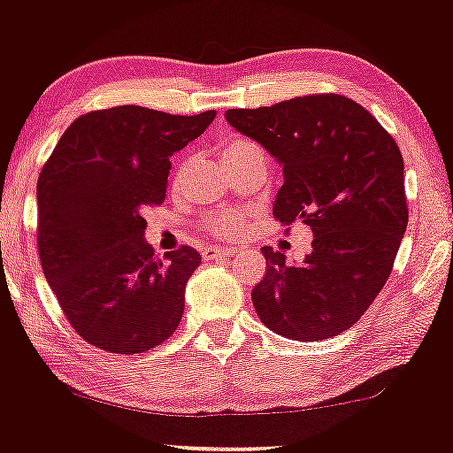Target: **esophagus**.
<instances>
[{"label":"esophagus","instance_id":"34e87169","mask_svg":"<svg viewBox=\"0 0 453 453\" xmlns=\"http://www.w3.org/2000/svg\"><path fill=\"white\" fill-rule=\"evenodd\" d=\"M232 256H234L232 249H219V247L202 249V257H204L206 262H211V259H230Z\"/></svg>","mask_w":453,"mask_h":453}]
</instances>
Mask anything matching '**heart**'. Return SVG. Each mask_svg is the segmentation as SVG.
<instances>
[{
    "label": "heart",
    "instance_id": "obj_1",
    "mask_svg": "<svg viewBox=\"0 0 453 453\" xmlns=\"http://www.w3.org/2000/svg\"><path fill=\"white\" fill-rule=\"evenodd\" d=\"M251 149H256V144H253L251 140L230 138V140H226V142L219 144L217 153H219L223 164L230 168L232 164H236V161ZM185 170H187V161H183V164L179 165V173H176V176H174V185L180 183ZM244 223H247V212L238 211V209H230V211H221V212H217V215H212L211 219L206 221V230H209L211 234H215V236L227 238V236H234V234L241 232L244 227Z\"/></svg>",
    "mask_w": 453,
    "mask_h": 453
}]
</instances>
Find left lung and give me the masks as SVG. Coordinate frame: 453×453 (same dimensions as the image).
Returning <instances> with one entry per match:
<instances>
[{
    "label": "left lung",
    "instance_id": "1",
    "mask_svg": "<svg viewBox=\"0 0 453 453\" xmlns=\"http://www.w3.org/2000/svg\"><path fill=\"white\" fill-rule=\"evenodd\" d=\"M226 119L283 165L274 219L303 221L313 232V251L300 264L262 247L266 274L251 294L259 319L303 342L341 334L383 289L407 230L396 140L339 93L232 108Z\"/></svg>",
    "mask_w": 453,
    "mask_h": 453
}]
</instances>
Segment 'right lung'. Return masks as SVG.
<instances>
[{
  "mask_svg": "<svg viewBox=\"0 0 453 453\" xmlns=\"http://www.w3.org/2000/svg\"><path fill=\"white\" fill-rule=\"evenodd\" d=\"M194 117L114 106L81 114L38 176V253L61 311L89 345L142 353L174 334L185 285L202 257L180 244L164 259L142 212L165 200L170 157L211 126Z\"/></svg>",
  "mask_w": 453,
  "mask_h": 453,
  "instance_id": "right-lung-1",
  "label": "right lung"
}]
</instances>
